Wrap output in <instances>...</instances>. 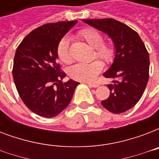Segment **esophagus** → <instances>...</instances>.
<instances>
[{
    "label": "esophagus",
    "mask_w": 159,
    "mask_h": 159,
    "mask_svg": "<svg viewBox=\"0 0 159 159\" xmlns=\"http://www.w3.org/2000/svg\"><path fill=\"white\" fill-rule=\"evenodd\" d=\"M87 85L91 87H97L99 86V84H97V83H87Z\"/></svg>",
    "instance_id": "34e87169"
}]
</instances>
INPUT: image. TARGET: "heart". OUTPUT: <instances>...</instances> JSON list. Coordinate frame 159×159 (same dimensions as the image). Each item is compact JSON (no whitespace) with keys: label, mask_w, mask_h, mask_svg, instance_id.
Returning a JSON list of instances; mask_svg holds the SVG:
<instances>
[{"label":"heart","mask_w":159,"mask_h":159,"mask_svg":"<svg viewBox=\"0 0 159 159\" xmlns=\"http://www.w3.org/2000/svg\"><path fill=\"white\" fill-rule=\"evenodd\" d=\"M77 38L93 48L92 57H98L106 64L113 62L116 56V48L113 43L104 40L101 32L92 28L82 29L77 31ZM57 57L60 62L68 64L72 62L70 53V42L67 37H63L57 43ZM103 69V63L99 60H94L87 63H77L68 69V75L73 80L80 82H92Z\"/></svg>","instance_id":"heart-1"}]
</instances>
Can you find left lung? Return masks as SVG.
Masks as SVG:
<instances>
[{
    "label": "left lung",
    "instance_id": "1",
    "mask_svg": "<svg viewBox=\"0 0 159 159\" xmlns=\"http://www.w3.org/2000/svg\"><path fill=\"white\" fill-rule=\"evenodd\" d=\"M82 20L107 34L115 43L116 57L103 74L112 79V83L107 85L111 92L102 105L112 113L125 112L138 103L148 83L149 55L145 45L136 31L116 20Z\"/></svg>",
    "mask_w": 159,
    "mask_h": 159
}]
</instances>
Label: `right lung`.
Returning a JSON list of instances; mask_svg holds the SVG:
<instances>
[{
  "mask_svg": "<svg viewBox=\"0 0 159 159\" xmlns=\"http://www.w3.org/2000/svg\"><path fill=\"white\" fill-rule=\"evenodd\" d=\"M77 20L45 24L31 31L16 48L13 79L21 100L38 116H57L71 102L79 82L69 80L57 62L60 39Z\"/></svg>",
  "mask_w": 159,
  "mask_h": 159,
  "instance_id": "obj_1",
  "label": "right lung"
}]
</instances>
